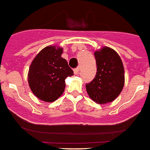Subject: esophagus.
I'll return each mask as SVG.
<instances>
[{"mask_svg": "<svg viewBox=\"0 0 150 150\" xmlns=\"http://www.w3.org/2000/svg\"><path fill=\"white\" fill-rule=\"evenodd\" d=\"M80 67H77V68H76V69H74V74H75V75H77V74H79V72H80Z\"/></svg>", "mask_w": 150, "mask_h": 150, "instance_id": "1", "label": "esophagus"}]
</instances>
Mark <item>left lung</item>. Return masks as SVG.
Returning <instances> with one entry per match:
<instances>
[{
    "label": "left lung",
    "mask_w": 150,
    "mask_h": 150,
    "mask_svg": "<svg viewBox=\"0 0 150 150\" xmlns=\"http://www.w3.org/2000/svg\"><path fill=\"white\" fill-rule=\"evenodd\" d=\"M96 75L86 84V92L94 102L103 104L112 102L124 86V67L120 56L112 48L104 47L94 53Z\"/></svg>",
    "instance_id": "obj_1"
}]
</instances>
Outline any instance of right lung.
<instances>
[{
  "label": "right lung",
  "mask_w": 150,
  "mask_h": 150,
  "mask_svg": "<svg viewBox=\"0 0 150 150\" xmlns=\"http://www.w3.org/2000/svg\"><path fill=\"white\" fill-rule=\"evenodd\" d=\"M63 48L48 46L32 61L28 72V83L33 93L45 102L57 100L65 89V79L74 75L65 59Z\"/></svg>",
  "instance_id": "right-lung-1"
}]
</instances>
